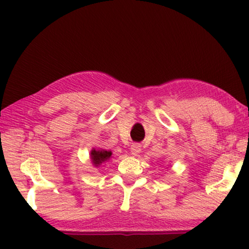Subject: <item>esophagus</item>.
Wrapping results in <instances>:
<instances>
[{"label":"esophagus","instance_id":"esophagus-1","mask_svg":"<svg viewBox=\"0 0 249 249\" xmlns=\"http://www.w3.org/2000/svg\"><path fill=\"white\" fill-rule=\"evenodd\" d=\"M141 150H142V148L138 144H133L132 146H130V153H132V155H134V156H137L141 153Z\"/></svg>","mask_w":249,"mask_h":249}]
</instances>
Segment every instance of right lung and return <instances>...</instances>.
Listing matches in <instances>:
<instances>
[{"mask_svg": "<svg viewBox=\"0 0 249 249\" xmlns=\"http://www.w3.org/2000/svg\"><path fill=\"white\" fill-rule=\"evenodd\" d=\"M112 157V151L111 150H105V149H95L93 148L90 153V159L92 165L94 167H100L102 163L108 161Z\"/></svg>", "mask_w": 249, "mask_h": 249, "instance_id": "add662e5", "label": "right lung"}]
</instances>
